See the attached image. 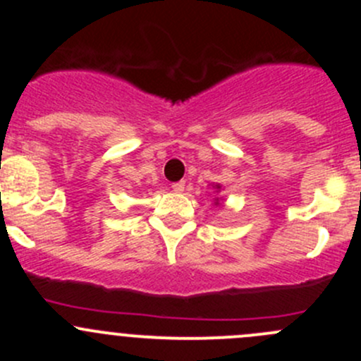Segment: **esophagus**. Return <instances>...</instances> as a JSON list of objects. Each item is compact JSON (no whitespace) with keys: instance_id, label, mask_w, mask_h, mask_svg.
I'll return each instance as SVG.
<instances>
[{"instance_id":"34e87169","label":"esophagus","mask_w":361,"mask_h":361,"mask_svg":"<svg viewBox=\"0 0 361 361\" xmlns=\"http://www.w3.org/2000/svg\"><path fill=\"white\" fill-rule=\"evenodd\" d=\"M171 188L174 192H178V194H181V192H185V181H176V183L171 185Z\"/></svg>"}]
</instances>
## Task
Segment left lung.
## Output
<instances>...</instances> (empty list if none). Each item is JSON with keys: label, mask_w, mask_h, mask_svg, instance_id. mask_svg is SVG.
Returning a JSON list of instances; mask_svg holds the SVG:
<instances>
[{"label": "left lung", "mask_w": 361, "mask_h": 361, "mask_svg": "<svg viewBox=\"0 0 361 361\" xmlns=\"http://www.w3.org/2000/svg\"><path fill=\"white\" fill-rule=\"evenodd\" d=\"M213 190L218 194V192L221 190V185H218V183L213 185ZM220 202H221V197H214V206H218V204H220Z\"/></svg>", "instance_id": "left-lung-1"}]
</instances>
